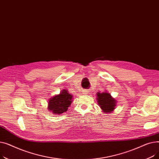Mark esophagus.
<instances>
[{"instance_id":"1","label":"esophagus","mask_w":159,"mask_h":159,"mask_svg":"<svg viewBox=\"0 0 159 159\" xmlns=\"http://www.w3.org/2000/svg\"><path fill=\"white\" fill-rule=\"evenodd\" d=\"M89 93V89H84L83 91V94L84 95H88Z\"/></svg>"}]
</instances>
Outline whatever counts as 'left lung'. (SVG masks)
Wrapping results in <instances>:
<instances>
[{"instance_id": "left-lung-1", "label": "left lung", "mask_w": 159, "mask_h": 159, "mask_svg": "<svg viewBox=\"0 0 159 159\" xmlns=\"http://www.w3.org/2000/svg\"><path fill=\"white\" fill-rule=\"evenodd\" d=\"M97 100L98 104L104 113H111L115 108L116 101L111 95L107 92H98L97 93Z\"/></svg>"}]
</instances>
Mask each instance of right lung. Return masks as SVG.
<instances>
[{
    "label": "right lung",
    "instance_id": "obj_1",
    "mask_svg": "<svg viewBox=\"0 0 159 159\" xmlns=\"http://www.w3.org/2000/svg\"><path fill=\"white\" fill-rule=\"evenodd\" d=\"M73 96L68 90L63 89L61 93L50 98L48 102V110L55 115H60L68 111L71 104Z\"/></svg>",
    "mask_w": 159,
    "mask_h": 159
}]
</instances>
